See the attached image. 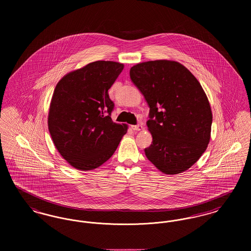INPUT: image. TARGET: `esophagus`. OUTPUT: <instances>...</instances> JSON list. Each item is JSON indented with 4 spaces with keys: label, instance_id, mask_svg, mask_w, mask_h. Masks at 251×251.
<instances>
[{
    "label": "esophagus",
    "instance_id": "34e87169",
    "mask_svg": "<svg viewBox=\"0 0 251 251\" xmlns=\"http://www.w3.org/2000/svg\"><path fill=\"white\" fill-rule=\"evenodd\" d=\"M131 129L133 130V131H141L142 129H143V126L142 125H132L131 126Z\"/></svg>",
    "mask_w": 251,
    "mask_h": 251
}]
</instances>
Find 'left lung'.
Segmentation results:
<instances>
[{"label":"left lung","instance_id":"obj_1","mask_svg":"<svg viewBox=\"0 0 251 251\" xmlns=\"http://www.w3.org/2000/svg\"><path fill=\"white\" fill-rule=\"evenodd\" d=\"M130 77L150 107L152 143L144 150L147 158L165 174L187 170L211 137L213 116L201 85L184 66L168 60L137 64Z\"/></svg>","mask_w":251,"mask_h":251}]
</instances>
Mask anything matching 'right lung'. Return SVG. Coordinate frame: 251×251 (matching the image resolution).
<instances>
[{
    "label": "right lung",
    "instance_id": "1",
    "mask_svg": "<svg viewBox=\"0 0 251 251\" xmlns=\"http://www.w3.org/2000/svg\"><path fill=\"white\" fill-rule=\"evenodd\" d=\"M123 64L96 61L64 76L56 85L49 111L51 139L62 157L79 170H91L116 151L127 125L111 119L115 103L108 90Z\"/></svg>",
    "mask_w": 251,
    "mask_h": 251
}]
</instances>
